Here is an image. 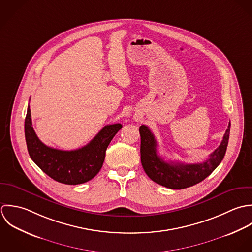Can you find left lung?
<instances>
[{
	"label": "left lung",
	"instance_id": "1",
	"mask_svg": "<svg viewBox=\"0 0 252 252\" xmlns=\"http://www.w3.org/2000/svg\"><path fill=\"white\" fill-rule=\"evenodd\" d=\"M231 123L218 146L201 163H183L165 161L158 155V143L151 130L144 125L139 127L141 144V163L152 180L169 189L180 190L194 186L205 179L222 161L227 150Z\"/></svg>",
	"mask_w": 252,
	"mask_h": 252
}]
</instances>
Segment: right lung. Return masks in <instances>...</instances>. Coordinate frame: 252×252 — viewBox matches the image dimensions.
Returning a JSON list of instances; mask_svg holds the SVG:
<instances>
[{
  "mask_svg": "<svg viewBox=\"0 0 252 252\" xmlns=\"http://www.w3.org/2000/svg\"><path fill=\"white\" fill-rule=\"evenodd\" d=\"M123 127L121 124L104 126L86 146L72 151H63L45 145L37 136L28 105L25 118V139L33 161L53 180L77 185L90 181L101 169L108 145Z\"/></svg>",
  "mask_w": 252,
  "mask_h": 252,
  "instance_id": "1",
  "label": "right lung"
}]
</instances>
